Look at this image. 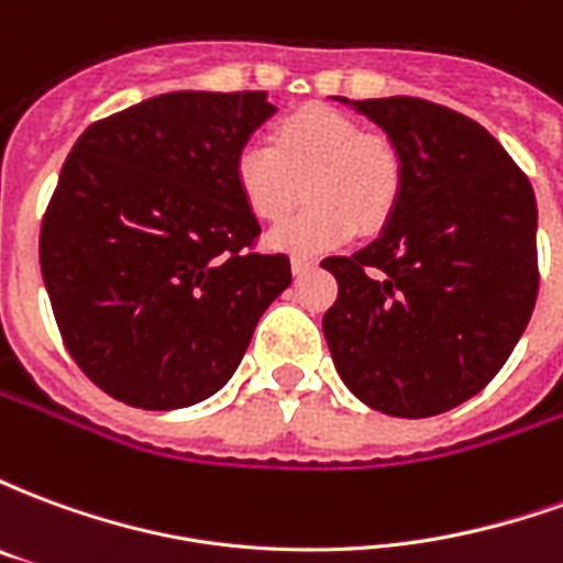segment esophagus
Masks as SVG:
<instances>
[{
	"label": "esophagus",
	"mask_w": 563,
	"mask_h": 563,
	"mask_svg": "<svg viewBox=\"0 0 563 563\" xmlns=\"http://www.w3.org/2000/svg\"><path fill=\"white\" fill-rule=\"evenodd\" d=\"M313 268H317V258H305V256L292 258V274H295V277H305V274H310Z\"/></svg>",
	"instance_id": "34e87169"
}]
</instances>
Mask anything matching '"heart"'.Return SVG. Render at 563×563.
Masks as SVG:
<instances>
[{
	"label": "heart",
	"instance_id": "heart-1",
	"mask_svg": "<svg viewBox=\"0 0 563 563\" xmlns=\"http://www.w3.org/2000/svg\"><path fill=\"white\" fill-rule=\"evenodd\" d=\"M238 196L256 220L274 222L298 201L310 208L268 234L271 250L319 256L355 234L386 229L404 196V156L389 139L325 104H307L277 120L268 141H244L232 162Z\"/></svg>",
	"mask_w": 563,
	"mask_h": 563
}]
</instances>
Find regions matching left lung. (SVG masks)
<instances>
[{
    "label": "left lung",
    "instance_id": "obj_1",
    "mask_svg": "<svg viewBox=\"0 0 563 563\" xmlns=\"http://www.w3.org/2000/svg\"><path fill=\"white\" fill-rule=\"evenodd\" d=\"M353 108L401 150L404 196L374 244L322 262L338 280L322 331L358 401L446 413L495 379L531 319L537 198L471 117L413 96Z\"/></svg>",
    "mask_w": 563,
    "mask_h": 563
}]
</instances>
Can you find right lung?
<instances>
[{
  "label": "right lung",
  "mask_w": 563,
  "mask_h": 563,
  "mask_svg": "<svg viewBox=\"0 0 563 563\" xmlns=\"http://www.w3.org/2000/svg\"><path fill=\"white\" fill-rule=\"evenodd\" d=\"M268 92H165L96 120L44 210L38 258L68 355L117 401L177 410L220 391L292 283L256 253L232 162Z\"/></svg>",
  "instance_id": "1"
}]
</instances>
